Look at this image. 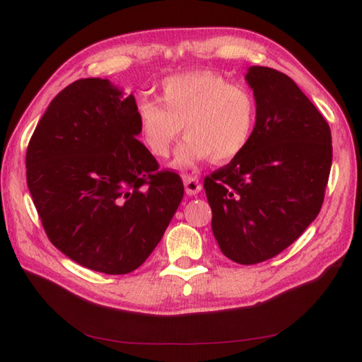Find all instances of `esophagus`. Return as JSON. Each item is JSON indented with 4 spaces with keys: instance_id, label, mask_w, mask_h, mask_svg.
Masks as SVG:
<instances>
[{
    "instance_id": "obj_1",
    "label": "esophagus",
    "mask_w": 362,
    "mask_h": 362,
    "mask_svg": "<svg viewBox=\"0 0 362 362\" xmlns=\"http://www.w3.org/2000/svg\"><path fill=\"white\" fill-rule=\"evenodd\" d=\"M183 185H185V191H187V194H189V196L197 194L199 191L202 189L201 182H199V179L194 175H187L185 179H183Z\"/></svg>"
}]
</instances>
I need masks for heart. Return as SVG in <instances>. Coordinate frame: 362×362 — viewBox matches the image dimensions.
<instances>
[{
    "label": "heart",
    "mask_w": 362,
    "mask_h": 362,
    "mask_svg": "<svg viewBox=\"0 0 362 362\" xmlns=\"http://www.w3.org/2000/svg\"><path fill=\"white\" fill-rule=\"evenodd\" d=\"M160 103L138 104V134L153 157L165 158L183 126L187 140L174 158V165L180 168L209 157L216 163L235 158L247 146L255 127L257 99L252 91L211 71L165 79Z\"/></svg>",
    "instance_id": "heart-1"
}]
</instances>
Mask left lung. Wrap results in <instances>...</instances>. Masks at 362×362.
Listing matches in <instances>:
<instances>
[{"instance_id": "8db88e82", "label": "left lung", "mask_w": 362, "mask_h": 362, "mask_svg": "<svg viewBox=\"0 0 362 362\" xmlns=\"http://www.w3.org/2000/svg\"><path fill=\"white\" fill-rule=\"evenodd\" d=\"M257 99L247 146L210 175L204 188L222 253L257 264L279 255L317 218L332 169L327 119L289 76L252 66Z\"/></svg>"}]
</instances>
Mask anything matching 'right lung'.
<instances>
[{"label":"right lung","instance_id":"add662e5","mask_svg":"<svg viewBox=\"0 0 362 362\" xmlns=\"http://www.w3.org/2000/svg\"><path fill=\"white\" fill-rule=\"evenodd\" d=\"M136 135L134 95L88 78L52 99L29 140L26 180L45 233L91 271L140 267L182 202L180 175L158 169Z\"/></svg>","mask_w":362,"mask_h":362}]
</instances>
